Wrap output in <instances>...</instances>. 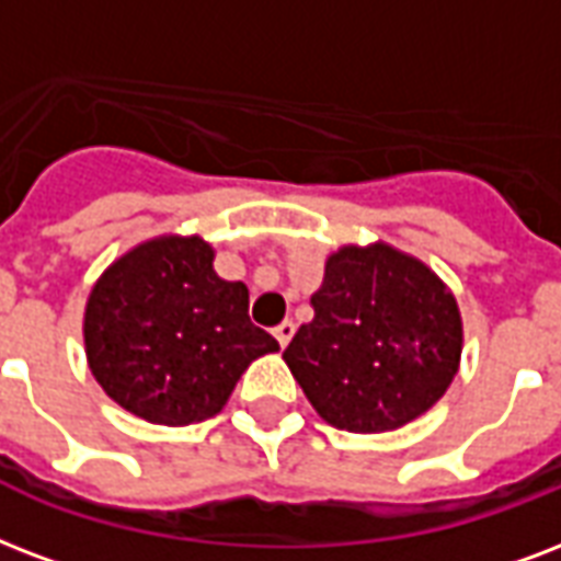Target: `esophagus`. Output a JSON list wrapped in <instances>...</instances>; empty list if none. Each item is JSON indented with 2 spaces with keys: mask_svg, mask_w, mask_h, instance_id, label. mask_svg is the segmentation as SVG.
<instances>
[{
  "mask_svg": "<svg viewBox=\"0 0 561 561\" xmlns=\"http://www.w3.org/2000/svg\"><path fill=\"white\" fill-rule=\"evenodd\" d=\"M294 332H297L294 320H282L279 327L273 329V335H276V341H279V347H288L290 337H294Z\"/></svg>",
  "mask_w": 561,
  "mask_h": 561,
  "instance_id": "obj_1",
  "label": "esophagus"
}]
</instances>
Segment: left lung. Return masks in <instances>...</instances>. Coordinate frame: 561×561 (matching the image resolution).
Here are the masks:
<instances>
[{"mask_svg": "<svg viewBox=\"0 0 561 561\" xmlns=\"http://www.w3.org/2000/svg\"><path fill=\"white\" fill-rule=\"evenodd\" d=\"M311 309L282 358L329 426L400 430L459 374V302L433 267L391 243L332 252Z\"/></svg>", "mask_w": 561, "mask_h": 561, "instance_id": "8db88e82", "label": "left lung"}]
</instances>
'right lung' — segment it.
I'll list each match as a JSON object with an SVG mask.
<instances>
[{
  "label": "right lung",
  "mask_w": 561,
  "mask_h": 561,
  "mask_svg": "<svg viewBox=\"0 0 561 561\" xmlns=\"http://www.w3.org/2000/svg\"><path fill=\"white\" fill-rule=\"evenodd\" d=\"M250 290L214 271L199 234H158L111 262L84 306V356L102 391L161 426L220 412L276 337L250 320Z\"/></svg>",
  "instance_id": "right-lung-1"
}]
</instances>
